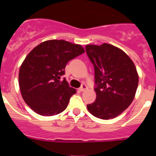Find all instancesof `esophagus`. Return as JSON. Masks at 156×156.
Here are the masks:
<instances>
[{
  "label": "esophagus",
  "instance_id": "esophagus-1",
  "mask_svg": "<svg viewBox=\"0 0 156 156\" xmlns=\"http://www.w3.org/2000/svg\"><path fill=\"white\" fill-rule=\"evenodd\" d=\"M87 88H88L87 86L85 83H83V84H82V86L80 87V91H85Z\"/></svg>",
  "mask_w": 156,
  "mask_h": 156
}]
</instances>
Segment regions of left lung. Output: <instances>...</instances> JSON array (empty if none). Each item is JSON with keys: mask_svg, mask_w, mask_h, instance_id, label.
Here are the masks:
<instances>
[{"mask_svg": "<svg viewBox=\"0 0 156 156\" xmlns=\"http://www.w3.org/2000/svg\"><path fill=\"white\" fill-rule=\"evenodd\" d=\"M86 52L94 69L96 100L87 105L97 118L113 119L134 98L138 75L133 61L119 48L108 44L87 45Z\"/></svg>", "mask_w": 156, "mask_h": 156, "instance_id": "1", "label": "left lung"}]
</instances>
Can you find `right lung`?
Listing matches in <instances>:
<instances>
[{
  "instance_id": "right-lung-1",
  "label": "right lung",
  "mask_w": 156,
  "mask_h": 156,
  "mask_svg": "<svg viewBox=\"0 0 156 156\" xmlns=\"http://www.w3.org/2000/svg\"><path fill=\"white\" fill-rule=\"evenodd\" d=\"M84 53L79 44L63 40H51L41 43L26 57L19 73L22 96L35 112L50 116L61 113L76 94L66 80V64Z\"/></svg>"
}]
</instances>
